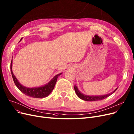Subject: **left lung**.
Wrapping results in <instances>:
<instances>
[{"label":"left lung","mask_w":134,"mask_h":134,"mask_svg":"<svg viewBox=\"0 0 134 134\" xmlns=\"http://www.w3.org/2000/svg\"><path fill=\"white\" fill-rule=\"evenodd\" d=\"M74 90H75V91L77 96L79 97L80 99H81L83 100L88 101H98V100H101L104 99L105 98H108V97L110 95L113 94L118 89V88H116L114 91H113L112 93L108 94L103 95H97V96L95 95L94 96V95H85L84 94H82L79 90V89H78L76 85H74Z\"/></svg>","instance_id":"left-lung-1"}]
</instances>
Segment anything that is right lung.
Listing matches in <instances>:
<instances>
[{"label":"right lung","instance_id":"1","mask_svg":"<svg viewBox=\"0 0 134 134\" xmlns=\"http://www.w3.org/2000/svg\"><path fill=\"white\" fill-rule=\"evenodd\" d=\"M23 38H21L20 41L23 39ZM12 63H13V59H12L11 64H10V70H11L13 79L15 85L23 94H24L27 96L32 97V98H43L48 96L50 93H52V91L54 89L58 76H59L60 75L62 74V72L54 76L52 79L49 81V82H48V83H47V84H45L43 86H39V87H26L21 84L19 82V81L18 80L15 75H14L12 71V64H13Z\"/></svg>","mask_w":134,"mask_h":134}]
</instances>
